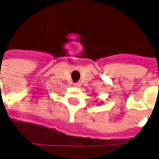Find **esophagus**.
I'll list each match as a JSON object with an SVG mask.
<instances>
[{"label":"esophagus","instance_id":"1","mask_svg":"<svg viewBox=\"0 0 159 159\" xmlns=\"http://www.w3.org/2000/svg\"><path fill=\"white\" fill-rule=\"evenodd\" d=\"M74 86H75V88H80V83H75V84H74Z\"/></svg>","mask_w":159,"mask_h":159}]
</instances>
